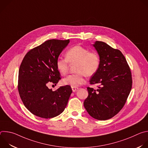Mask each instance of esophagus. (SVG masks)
Instances as JSON below:
<instances>
[{
	"instance_id": "esophagus-1",
	"label": "esophagus",
	"mask_w": 148,
	"mask_h": 148,
	"mask_svg": "<svg viewBox=\"0 0 148 148\" xmlns=\"http://www.w3.org/2000/svg\"><path fill=\"white\" fill-rule=\"evenodd\" d=\"M78 89H79V88H78V87H72V90L73 92L77 91Z\"/></svg>"
}]
</instances>
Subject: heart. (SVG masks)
<instances>
[{"instance_id": "obj_1", "label": "heart", "mask_w": 148, "mask_h": 148, "mask_svg": "<svg viewBox=\"0 0 148 148\" xmlns=\"http://www.w3.org/2000/svg\"><path fill=\"white\" fill-rule=\"evenodd\" d=\"M66 58H58L56 62L57 71L62 75L67 74L69 62L74 64L75 74H71L64 78L62 83L71 87H77L85 82V75L91 77L98 70L101 58L95 51H90L88 49L77 45L70 48L66 53Z\"/></svg>"}]
</instances>
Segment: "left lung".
Masks as SVG:
<instances>
[{"label": "left lung", "instance_id": "obj_1", "mask_svg": "<svg viewBox=\"0 0 148 148\" xmlns=\"http://www.w3.org/2000/svg\"><path fill=\"white\" fill-rule=\"evenodd\" d=\"M93 46L100 56L101 64L90 83L99 86L97 90L87 87L88 96L84 106L92 118L107 120L116 115L125 104L132 88V74L120 50L103 41H97Z\"/></svg>", "mask_w": 148, "mask_h": 148}]
</instances>
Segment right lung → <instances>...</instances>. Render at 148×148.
<instances>
[{"instance_id": "obj_1", "label": "right lung", "mask_w": 148, "mask_h": 148, "mask_svg": "<svg viewBox=\"0 0 148 148\" xmlns=\"http://www.w3.org/2000/svg\"><path fill=\"white\" fill-rule=\"evenodd\" d=\"M70 40L51 39L31 49L21 63L18 77V91L26 108L33 114L46 119L64 111L73 91L69 85L54 91L47 85L61 79L56 62Z\"/></svg>"}]
</instances>
